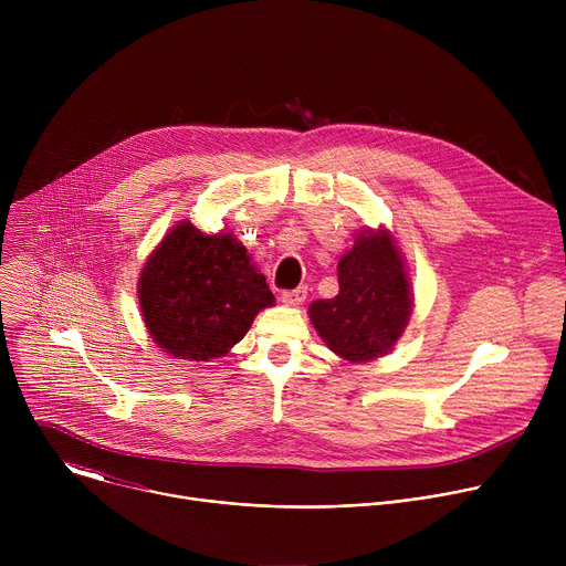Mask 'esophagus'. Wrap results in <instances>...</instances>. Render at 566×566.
I'll return each instance as SVG.
<instances>
[{"mask_svg": "<svg viewBox=\"0 0 566 566\" xmlns=\"http://www.w3.org/2000/svg\"><path fill=\"white\" fill-rule=\"evenodd\" d=\"M304 300H306V286H297V289H291V291L282 293V302L291 304V306L302 304Z\"/></svg>", "mask_w": 566, "mask_h": 566, "instance_id": "esophagus-1", "label": "esophagus"}]
</instances>
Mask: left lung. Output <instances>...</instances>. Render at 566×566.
I'll return each instance as SVG.
<instances>
[{
	"label": "left lung",
	"instance_id": "obj_1",
	"mask_svg": "<svg viewBox=\"0 0 566 566\" xmlns=\"http://www.w3.org/2000/svg\"><path fill=\"white\" fill-rule=\"evenodd\" d=\"M338 284L336 297L308 306L319 338L354 363L387 354L408 325L412 295L400 255L385 230L358 237L338 264Z\"/></svg>",
	"mask_w": 566,
	"mask_h": 566
}]
</instances>
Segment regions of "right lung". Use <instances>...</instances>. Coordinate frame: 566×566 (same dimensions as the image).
Returning a JSON list of instances; mask_svg holds the SVG:
<instances>
[{
  "label": "right lung",
  "mask_w": 566,
  "mask_h": 566,
  "mask_svg": "<svg viewBox=\"0 0 566 566\" xmlns=\"http://www.w3.org/2000/svg\"><path fill=\"white\" fill-rule=\"evenodd\" d=\"M138 300L154 343L184 360L223 356L275 302L232 234H203L188 221L147 260Z\"/></svg>",
  "instance_id": "obj_1"
}]
</instances>
